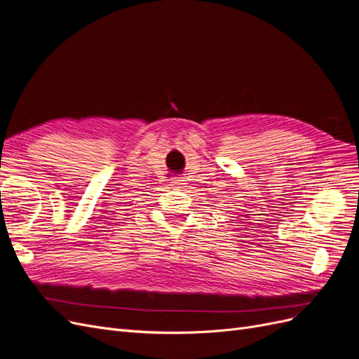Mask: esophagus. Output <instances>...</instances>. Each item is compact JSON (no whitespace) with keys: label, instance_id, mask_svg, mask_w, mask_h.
<instances>
[{"label":"esophagus","instance_id":"esophagus-1","mask_svg":"<svg viewBox=\"0 0 359 359\" xmlns=\"http://www.w3.org/2000/svg\"><path fill=\"white\" fill-rule=\"evenodd\" d=\"M172 187H175V189H181V187H184V182H182V180H180V178H173V180H172Z\"/></svg>","mask_w":359,"mask_h":359}]
</instances>
